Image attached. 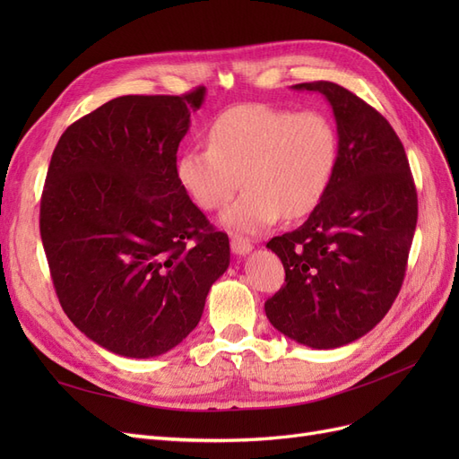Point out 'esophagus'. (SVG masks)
I'll return each instance as SVG.
<instances>
[{
    "instance_id": "esophagus-1",
    "label": "esophagus",
    "mask_w": 459,
    "mask_h": 459,
    "mask_svg": "<svg viewBox=\"0 0 459 459\" xmlns=\"http://www.w3.org/2000/svg\"><path fill=\"white\" fill-rule=\"evenodd\" d=\"M230 245H231V253L238 255V256H245V255H248V253L253 251L251 241H247V239L239 238V235H233Z\"/></svg>"
}]
</instances>
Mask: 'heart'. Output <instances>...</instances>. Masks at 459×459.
<instances>
[{"mask_svg": "<svg viewBox=\"0 0 459 459\" xmlns=\"http://www.w3.org/2000/svg\"><path fill=\"white\" fill-rule=\"evenodd\" d=\"M206 143L179 152L178 182L203 211H220L241 176L245 191L221 224L248 235L266 231L281 214H310L327 195L339 162L337 128L319 110L231 107L212 120Z\"/></svg>", "mask_w": 459, "mask_h": 459, "instance_id": "1", "label": "heart"}]
</instances>
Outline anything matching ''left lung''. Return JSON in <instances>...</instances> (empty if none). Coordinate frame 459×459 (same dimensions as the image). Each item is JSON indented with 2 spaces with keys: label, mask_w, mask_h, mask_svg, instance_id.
I'll return each instance as SVG.
<instances>
[{
  "label": "left lung",
  "mask_w": 459,
  "mask_h": 459,
  "mask_svg": "<svg viewBox=\"0 0 459 459\" xmlns=\"http://www.w3.org/2000/svg\"><path fill=\"white\" fill-rule=\"evenodd\" d=\"M293 90L325 95L337 122L339 162L308 220L268 241L283 262L285 285L264 310L285 337L337 349L364 337L398 297L418 193L404 145L371 105L324 80Z\"/></svg>",
  "instance_id": "8db88e82"
}]
</instances>
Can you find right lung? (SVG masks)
<instances>
[{
    "label": "right lung",
    "mask_w": 459,
    "mask_h": 459,
    "mask_svg": "<svg viewBox=\"0 0 459 459\" xmlns=\"http://www.w3.org/2000/svg\"><path fill=\"white\" fill-rule=\"evenodd\" d=\"M204 91L117 97L71 124L51 155L39 235L55 293L88 339L120 356L182 342L230 266L228 235L176 176Z\"/></svg>",
    "instance_id": "add662e5"
}]
</instances>
